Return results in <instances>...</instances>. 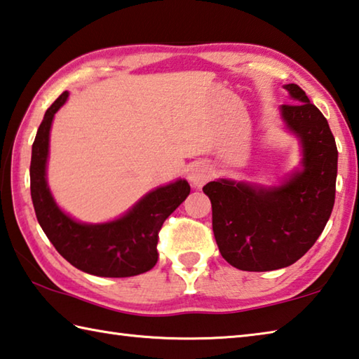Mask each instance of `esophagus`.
I'll use <instances>...</instances> for the list:
<instances>
[{
	"mask_svg": "<svg viewBox=\"0 0 359 359\" xmlns=\"http://www.w3.org/2000/svg\"><path fill=\"white\" fill-rule=\"evenodd\" d=\"M208 179H210V169L205 163H196L188 172V180L191 182L193 187H202L205 182H208Z\"/></svg>",
	"mask_w": 359,
	"mask_h": 359,
	"instance_id": "obj_1",
	"label": "esophagus"
}]
</instances>
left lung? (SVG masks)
<instances>
[{"label": "left lung", "instance_id": "8db88e82", "mask_svg": "<svg viewBox=\"0 0 359 359\" xmlns=\"http://www.w3.org/2000/svg\"><path fill=\"white\" fill-rule=\"evenodd\" d=\"M281 116L303 149L302 171L281 187L221 179L202 188L212 202L221 256L238 270L270 271L295 264L316 243L333 212L337 147L328 121L298 84Z\"/></svg>", "mask_w": 359, "mask_h": 359}]
</instances>
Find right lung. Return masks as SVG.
<instances>
[{
  "label": "right lung",
  "mask_w": 359,
  "mask_h": 359,
  "mask_svg": "<svg viewBox=\"0 0 359 359\" xmlns=\"http://www.w3.org/2000/svg\"><path fill=\"white\" fill-rule=\"evenodd\" d=\"M67 90L51 103L39 126L31 154V198L45 236L75 269L95 276L128 278L146 273L158 260V232L165 219L190 194L187 180L147 193L119 219L83 224L64 213L51 196L45 177L50 128L55 113L66 103Z\"/></svg>",
  "instance_id": "1"
}]
</instances>
